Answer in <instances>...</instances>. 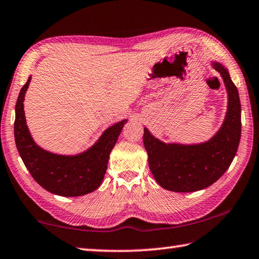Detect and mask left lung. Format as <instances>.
<instances>
[{
	"label": "left lung",
	"mask_w": 259,
	"mask_h": 259,
	"mask_svg": "<svg viewBox=\"0 0 259 259\" xmlns=\"http://www.w3.org/2000/svg\"><path fill=\"white\" fill-rule=\"evenodd\" d=\"M210 64L221 74L227 93V109L221 128L202 143H164L144 128V146L153 177L168 191L188 193L203 190L229 169L241 138V104L238 89L227 68L217 60Z\"/></svg>",
	"instance_id": "8db88e82"
}]
</instances>
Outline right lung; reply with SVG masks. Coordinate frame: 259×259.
Returning a JSON list of instances; mask_svg holds the SVG:
<instances>
[{
  "label": "right lung",
  "instance_id": "obj_1",
  "mask_svg": "<svg viewBox=\"0 0 259 259\" xmlns=\"http://www.w3.org/2000/svg\"><path fill=\"white\" fill-rule=\"evenodd\" d=\"M32 76L21 88L16 103L15 140L17 150L35 182L52 194L81 196L94 192L102 184L109 154L128 119L116 122L100 135L88 150L73 155L57 154L38 146L26 124L25 95Z\"/></svg>",
  "mask_w": 259,
  "mask_h": 259
}]
</instances>
